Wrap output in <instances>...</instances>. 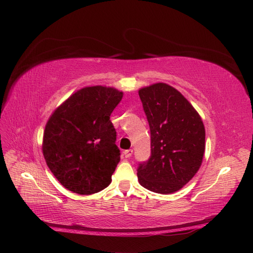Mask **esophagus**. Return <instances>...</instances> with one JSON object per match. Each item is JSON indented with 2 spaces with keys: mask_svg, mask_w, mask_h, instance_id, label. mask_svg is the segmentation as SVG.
I'll list each match as a JSON object with an SVG mask.
<instances>
[{
  "mask_svg": "<svg viewBox=\"0 0 253 253\" xmlns=\"http://www.w3.org/2000/svg\"><path fill=\"white\" fill-rule=\"evenodd\" d=\"M131 155H132V149H129V150H125V151H124V157H125L126 159L130 158Z\"/></svg>",
  "mask_w": 253,
  "mask_h": 253,
  "instance_id": "obj_1",
  "label": "esophagus"
}]
</instances>
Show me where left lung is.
I'll return each mask as SVG.
<instances>
[{
	"label": "left lung",
	"mask_w": 253,
	"mask_h": 253,
	"mask_svg": "<svg viewBox=\"0 0 253 253\" xmlns=\"http://www.w3.org/2000/svg\"><path fill=\"white\" fill-rule=\"evenodd\" d=\"M138 93L151 132V157L139 164V184L163 195L178 191L202 164L206 129L201 116L168 84H150Z\"/></svg>",
	"instance_id": "8db88e82"
}]
</instances>
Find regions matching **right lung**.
<instances>
[{"instance_id": "obj_1", "label": "right lung", "mask_w": 253, "mask_h": 253, "mask_svg": "<svg viewBox=\"0 0 253 253\" xmlns=\"http://www.w3.org/2000/svg\"><path fill=\"white\" fill-rule=\"evenodd\" d=\"M123 95V91L106 85L84 87L57 106L47 120L42 152L66 189L92 195L111 184L121 153L110 116Z\"/></svg>"}]
</instances>
